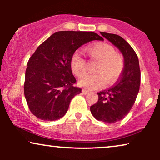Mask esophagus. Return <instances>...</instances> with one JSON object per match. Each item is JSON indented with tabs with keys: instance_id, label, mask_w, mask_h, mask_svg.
Wrapping results in <instances>:
<instances>
[{
	"instance_id": "1",
	"label": "esophagus",
	"mask_w": 160,
	"mask_h": 160,
	"mask_svg": "<svg viewBox=\"0 0 160 160\" xmlns=\"http://www.w3.org/2000/svg\"><path fill=\"white\" fill-rule=\"evenodd\" d=\"M88 92H89V91L86 90V89H82V94H83V95H86Z\"/></svg>"
}]
</instances>
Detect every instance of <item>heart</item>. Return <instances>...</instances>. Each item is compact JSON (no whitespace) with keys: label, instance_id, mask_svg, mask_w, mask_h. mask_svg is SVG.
<instances>
[{"label":"heart","instance_id":"b5f03b06","mask_svg":"<svg viewBox=\"0 0 160 160\" xmlns=\"http://www.w3.org/2000/svg\"><path fill=\"white\" fill-rule=\"evenodd\" d=\"M88 54L92 59L98 62L95 68L96 74H88L79 80L80 86L88 89L102 87L107 81L108 84L115 82L122 74L124 68L123 57L116 53L115 49L108 43H97L86 48ZM73 73L82 77L86 72V62L79 52L74 53L71 59Z\"/></svg>","mask_w":160,"mask_h":160}]
</instances>
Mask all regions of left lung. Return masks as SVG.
<instances>
[{"label":"left lung","mask_w":160,"mask_h":160,"mask_svg":"<svg viewBox=\"0 0 160 160\" xmlns=\"http://www.w3.org/2000/svg\"><path fill=\"white\" fill-rule=\"evenodd\" d=\"M101 34L117 47L124 58V68L116 85L97 93L98 101L90 107L96 120L113 123L123 119L136 100L141 82V71L136 53L123 38L114 34Z\"/></svg>","instance_id":"left-lung-1"}]
</instances>
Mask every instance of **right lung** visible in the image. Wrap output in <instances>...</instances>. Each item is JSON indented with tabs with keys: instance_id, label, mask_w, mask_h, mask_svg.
I'll return each mask as SVG.
<instances>
[{
	"instance_id": "right-lung-1",
	"label": "right lung",
	"mask_w": 160,
	"mask_h": 160,
	"mask_svg": "<svg viewBox=\"0 0 160 160\" xmlns=\"http://www.w3.org/2000/svg\"><path fill=\"white\" fill-rule=\"evenodd\" d=\"M95 40L103 38L92 32H58L42 43L30 57L24 93L35 117L53 121L65 114L71 99L82 90L74 86L76 79L71 71V57L79 47Z\"/></svg>"
}]
</instances>
